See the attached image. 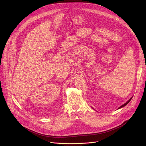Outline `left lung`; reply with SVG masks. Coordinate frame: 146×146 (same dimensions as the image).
<instances>
[{
	"instance_id": "obj_1",
	"label": "left lung",
	"mask_w": 146,
	"mask_h": 146,
	"mask_svg": "<svg viewBox=\"0 0 146 146\" xmlns=\"http://www.w3.org/2000/svg\"><path fill=\"white\" fill-rule=\"evenodd\" d=\"M132 98H131V99H129V100H128V102H127L125 103H124L123 105H122V106H120V107L118 108V109H120V108H123V107H124L125 106H126V105H127V104H128V103H129V102L131 101V100L132 99Z\"/></svg>"
}]
</instances>
